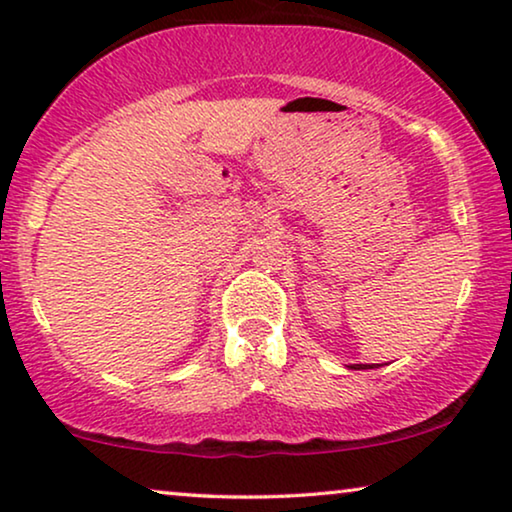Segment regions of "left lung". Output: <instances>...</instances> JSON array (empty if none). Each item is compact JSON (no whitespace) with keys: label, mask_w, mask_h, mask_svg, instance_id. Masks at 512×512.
<instances>
[{"label":"left lung","mask_w":512,"mask_h":512,"mask_svg":"<svg viewBox=\"0 0 512 512\" xmlns=\"http://www.w3.org/2000/svg\"><path fill=\"white\" fill-rule=\"evenodd\" d=\"M354 370H368V368H372V365H363V363H356V365H352Z\"/></svg>","instance_id":"obj_1"}]
</instances>
